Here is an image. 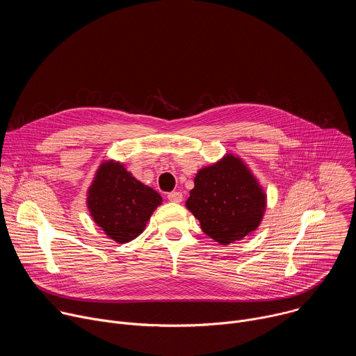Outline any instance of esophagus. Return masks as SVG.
Returning <instances> with one entry per match:
<instances>
[{
    "instance_id": "34e87169",
    "label": "esophagus",
    "mask_w": 356,
    "mask_h": 356,
    "mask_svg": "<svg viewBox=\"0 0 356 356\" xmlns=\"http://www.w3.org/2000/svg\"><path fill=\"white\" fill-rule=\"evenodd\" d=\"M168 200L172 202H180L183 200V194L180 191H172L168 194Z\"/></svg>"
}]
</instances>
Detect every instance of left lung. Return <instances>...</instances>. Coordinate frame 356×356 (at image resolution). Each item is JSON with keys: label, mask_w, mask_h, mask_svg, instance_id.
<instances>
[{"label": "left lung", "mask_w": 356, "mask_h": 356, "mask_svg": "<svg viewBox=\"0 0 356 356\" xmlns=\"http://www.w3.org/2000/svg\"><path fill=\"white\" fill-rule=\"evenodd\" d=\"M186 206L202 231L221 245H228L258 228L266 195L242 161L227 155L216 165L198 170Z\"/></svg>", "instance_id": "obj_1"}]
</instances>
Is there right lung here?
Here are the masks:
<instances>
[{
  "label": "right lung",
  "mask_w": 356,
  "mask_h": 356,
  "mask_svg": "<svg viewBox=\"0 0 356 356\" xmlns=\"http://www.w3.org/2000/svg\"><path fill=\"white\" fill-rule=\"evenodd\" d=\"M161 204L159 193L138 181L121 163L113 161L98 168L87 197L95 224L120 243L140 235L152 213Z\"/></svg>",
  "instance_id": "obj_1"
}]
</instances>
